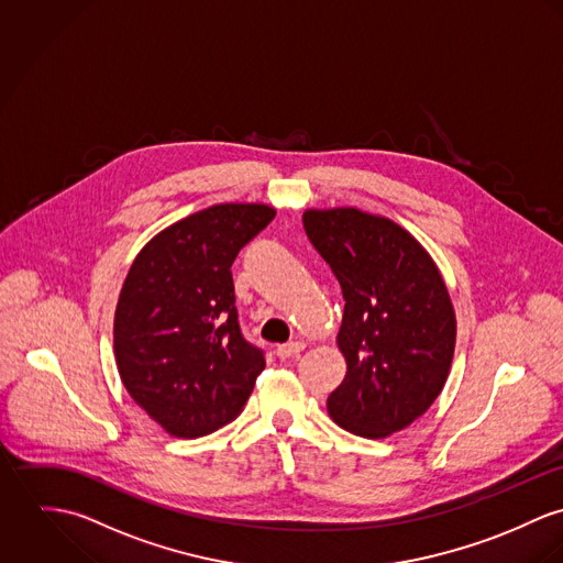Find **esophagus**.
<instances>
[{"label":"esophagus","instance_id":"34e87169","mask_svg":"<svg viewBox=\"0 0 563 563\" xmlns=\"http://www.w3.org/2000/svg\"><path fill=\"white\" fill-rule=\"evenodd\" d=\"M302 350H305V343H300V341H291V343L278 345V347H276V356H278L280 361H287V358L298 356Z\"/></svg>","mask_w":563,"mask_h":563}]
</instances>
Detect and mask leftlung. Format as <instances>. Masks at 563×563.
<instances>
[{
  "instance_id": "obj_1",
  "label": "left lung",
  "mask_w": 563,
  "mask_h": 563,
  "mask_svg": "<svg viewBox=\"0 0 563 563\" xmlns=\"http://www.w3.org/2000/svg\"><path fill=\"white\" fill-rule=\"evenodd\" d=\"M305 231L334 272L347 374L328 397L336 426L386 438L428 412L451 369L455 311L434 258L406 229L356 207L307 209Z\"/></svg>"
}]
</instances>
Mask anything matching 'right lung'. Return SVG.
<instances>
[{
	"label": "right lung",
	"instance_id": "right-lung-1",
	"mask_svg": "<svg viewBox=\"0 0 563 563\" xmlns=\"http://www.w3.org/2000/svg\"><path fill=\"white\" fill-rule=\"evenodd\" d=\"M276 216L224 202L157 233L129 267L114 312V354L133 401L170 437H207L246 406L263 352L238 321L231 265Z\"/></svg>",
	"mask_w": 563,
	"mask_h": 563
}]
</instances>
